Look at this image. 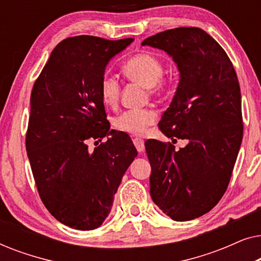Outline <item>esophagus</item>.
<instances>
[{
  "label": "esophagus",
  "instance_id": "obj_1",
  "mask_svg": "<svg viewBox=\"0 0 261 261\" xmlns=\"http://www.w3.org/2000/svg\"><path fill=\"white\" fill-rule=\"evenodd\" d=\"M133 142H134L135 148L138 149V152H144V149H145V142H144V140H142V139L135 138V139H133Z\"/></svg>",
  "mask_w": 261,
  "mask_h": 261
}]
</instances>
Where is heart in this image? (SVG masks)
Segmentation results:
<instances>
[{
	"label": "heart",
	"mask_w": 261,
	"mask_h": 261,
	"mask_svg": "<svg viewBox=\"0 0 261 261\" xmlns=\"http://www.w3.org/2000/svg\"><path fill=\"white\" fill-rule=\"evenodd\" d=\"M124 76L130 81L137 82L142 87L147 88L153 96L164 94L167 89V81L164 78V64L158 57L151 53H138L123 64ZM98 92L102 102L107 107H114L119 101L120 84L116 78L105 74L99 81ZM156 114L152 109H129L120 114L114 121L116 129L126 133L141 135L148 126L154 123Z\"/></svg>",
	"instance_id": "heart-1"
}]
</instances>
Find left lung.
I'll return each mask as SVG.
<instances>
[{
	"label": "left lung",
	"mask_w": 261,
	"mask_h": 261,
	"mask_svg": "<svg viewBox=\"0 0 261 261\" xmlns=\"http://www.w3.org/2000/svg\"><path fill=\"white\" fill-rule=\"evenodd\" d=\"M142 45L164 49L179 69L159 129L172 142L188 140L179 151L171 142H145L149 192L172 220H194L210 212L229 184L244 134L240 84L226 51L201 28L160 32Z\"/></svg>",
	"instance_id": "obj_1"
}]
</instances>
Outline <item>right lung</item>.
I'll return each instance as SVG.
<instances>
[{"mask_svg": "<svg viewBox=\"0 0 261 261\" xmlns=\"http://www.w3.org/2000/svg\"><path fill=\"white\" fill-rule=\"evenodd\" d=\"M133 40L64 39L32 89L26 149L39 196L59 222L74 229L101 226L138 155L129 135L109 130L98 92L107 64ZM106 135L109 140L89 152L87 140Z\"/></svg>", "mask_w": 261, "mask_h": 261, "instance_id": "right-lung-1", "label": "right lung"}]
</instances>
